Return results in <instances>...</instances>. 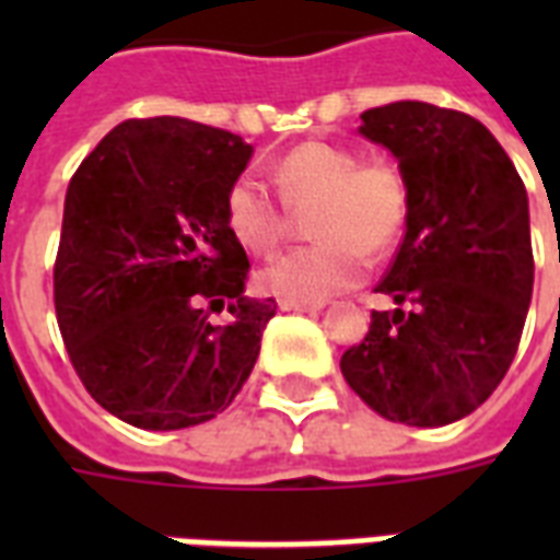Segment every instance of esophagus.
<instances>
[{
	"mask_svg": "<svg viewBox=\"0 0 560 560\" xmlns=\"http://www.w3.org/2000/svg\"><path fill=\"white\" fill-rule=\"evenodd\" d=\"M281 311H296V314H319L325 302H293V299H281Z\"/></svg>",
	"mask_w": 560,
	"mask_h": 560,
	"instance_id": "esophagus-1",
	"label": "esophagus"
}]
</instances>
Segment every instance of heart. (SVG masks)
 <instances>
[{
	"instance_id": "heart-1",
	"label": "heart",
	"mask_w": 560,
	"mask_h": 560,
	"mask_svg": "<svg viewBox=\"0 0 560 560\" xmlns=\"http://www.w3.org/2000/svg\"><path fill=\"white\" fill-rule=\"evenodd\" d=\"M276 200L253 177H237L223 200L229 232L258 255L276 253L293 235V212L316 202L311 229L319 241L272 258L261 270L270 293L323 302L366 276L369 255L389 253L409 220V186L398 165L360 160L349 144H296L276 162Z\"/></svg>"
}]
</instances>
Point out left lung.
<instances>
[{"mask_svg":"<svg viewBox=\"0 0 560 560\" xmlns=\"http://www.w3.org/2000/svg\"><path fill=\"white\" fill-rule=\"evenodd\" d=\"M360 133L395 153L409 220L342 377L374 412L409 427L459 421L512 366L535 284L529 197L486 125L459 109L395 101Z\"/></svg>","mask_w":560,"mask_h":560,"instance_id":"1","label":"left lung"}]
</instances>
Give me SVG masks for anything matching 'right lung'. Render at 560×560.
Instances as JSON below:
<instances>
[{
	"label": "right lung",
	"mask_w": 560,
	"mask_h": 560,
	"mask_svg": "<svg viewBox=\"0 0 560 560\" xmlns=\"http://www.w3.org/2000/svg\"><path fill=\"white\" fill-rule=\"evenodd\" d=\"M249 156L220 127L127 118L69 179L57 325L86 392L127 424H202L253 372L276 302L244 296L249 258L223 218Z\"/></svg>",
	"instance_id": "right-lung-1"
}]
</instances>
